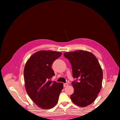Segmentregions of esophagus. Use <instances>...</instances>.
Instances as JSON below:
<instances>
[{
    "instance_id": "esophagus-1",
    "label": "esophagus",
    "mask_w": 120,
    "mask_h": 120,
    "mask_svg": "<svg viewBox=\"0 0 120 120\" xmlns=\"http://www.w3.org/2000/svg\"><path fill=\"white\" fill-rule=\"evenodd\" d=\"M68 86V83H65L63 84V86H64V87H66V86Z\"/></svg>"
}]
</instances>
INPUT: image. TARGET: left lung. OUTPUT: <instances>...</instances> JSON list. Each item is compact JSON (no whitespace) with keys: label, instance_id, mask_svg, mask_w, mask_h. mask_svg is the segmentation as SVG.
<instances>
[{"label":"left lung","instance_id":"left-lung-1","mask_svg":"<svg viewBox=\"0 0 120 120\" xmlns=\"http://www.w3.org/2000/svg\"><path fill=\"white\" fill-rule=\"evenodd\" d=\"M72 65L74 89L71 100L78 106L86 107L95 100L102 86L103 71L98 59L88 51L79 50L64 53Z\"/></svg>","mask_w":120,"mask_h":120}]
</instances>
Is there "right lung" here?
Returning <instances> with one entry per match:
<instances>
[{
	"label": "right lung",
	"mask_w": 120,
	"mask_h": 120,
	"mask_svg": "<svg viewBox=\"0 0 120 120\" xmlns=\"http://www.w3.org/2000/svg\"><path fill=\"white\" fill-rule=\"evenodd\" d=\"M62 53L52 50H40L34 53L25 66V88L32 101L43 109L53 108L58 103L63 84L51 80L55 73L53 62Z\"/></svg>",
	"instance_id": "right-lung-1"
}]
</instances>
